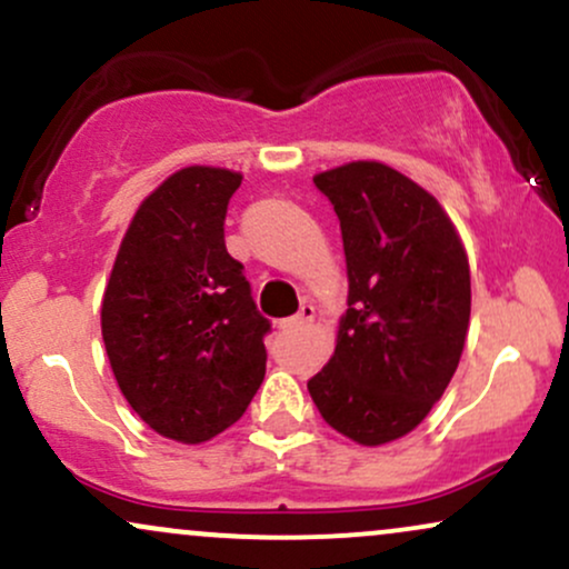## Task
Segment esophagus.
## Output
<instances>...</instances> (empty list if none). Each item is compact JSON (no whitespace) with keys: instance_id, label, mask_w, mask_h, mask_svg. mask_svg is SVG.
I'll use <instances>...</instances> for the list:
<instances>
[{"instance_id":"34e87169","label":"esophagus","mask_w":569,"mask_h":569,"mask_svg":"<svg viewBox=\"0 0 569 569\" xmlns=\"http://www.w3.org/2000/svg\"><path fill=\"white\" fill-rule=\"evenodd\" d=\"M313 313H317V311H313V306L311 303H303V306H300V311L296 313V317L282 319V322H279V327H282V330H298V327L313 322Z\"/></svg>"}]
</instances>
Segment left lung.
<instances>
[{
	"instance_id": "left-lung-1",
	"label": "left lung",
	"mask_w": 569,
	"mask_h": 569,
	"mask_svg": "<svg viewBox=\"0 0 569 569\" xmlns=\"http://www.w3.org/2000/svg\"><path fill=\"white\" fill-rule=\"evenodd\" d=\"M340 220L349 309L309 393L332 429L376 447L410 433L456 376L471 273L442 204L380 162L313 178Z\"/></svg>"
}]
</instances>
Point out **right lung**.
Instances as JSON below:
<instances>
[{
  "instance_id": "right-lung-1",
  "label": "right lung",
  "mask_w": 569,
  "mask_h": 569,
  "mask_svg": "<svg viewBox=\"0 0 569 569\" xmlns=\"http://www.w3.org/2000/svg\"><path fill=\"white\" fill-rule=\"evenodd\" d=\"M239 183V172L220 167L172 172L140 202L100 306L124 399L153 431L183 445L237 423L266 376L271 322L223 239Z\"/></svg>"
}]
</instances>
